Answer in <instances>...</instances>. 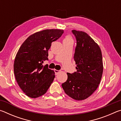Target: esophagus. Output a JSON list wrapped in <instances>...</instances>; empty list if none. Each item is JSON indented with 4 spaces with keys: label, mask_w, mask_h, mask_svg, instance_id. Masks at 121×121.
Listing matches in <instances>:
<instances>
[{
    "label": "esophagus",
    "mask_w": 121,
    "mask_h": 121,
    "mask_svg": "<svg viewBox=\"0 0 121 121\" xmlns=\"http://www.w3.org/2000/svg\"><path fill=\"white\" fill-rule=\"evenodd\" d=\"M54 72H55V73H56V75H58L59 73H60V71L56 70V69H54Z\"/></svg>",
    "instance_id": "obj_1"
}]
</instances>
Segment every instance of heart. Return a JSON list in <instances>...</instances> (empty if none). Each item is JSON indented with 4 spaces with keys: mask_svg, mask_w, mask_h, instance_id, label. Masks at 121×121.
<instances>
[{
    "mask_svg": "<svg viewBox=\"0 0 121 121\" xmlns=\"http://www.w3.org/2000/svg\"><path fill=\"white\" fill-rule=\"evenodd\" d=\"M73 42V38H71V37L69 35H67L65 36L64 39H63V42Z\"/></svg>",
    "mask_w": 121,
    "mask_h": 121,
    "instance_id": "b5f03b06",
    "label": "heart"
}]
</instances>
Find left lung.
<instances>
[{"label": "left lung", "instance_id": "obj_1", "mask_svg": "<svg viewBox=\"0 0 121 121\" xmlns=\"http://www.w3.org/2000/svg\"><path fill=\"white\" fill-rule=\"evenodd\" d=\"M76 39L74 60L76 72L67 73L62 84L65 93L76 100L86 99L99 86L103 72L101 51L99 45L85 32L72 30Z\"/></svg>", "mask_w": 121, "mask_h": 121}]
</instances>
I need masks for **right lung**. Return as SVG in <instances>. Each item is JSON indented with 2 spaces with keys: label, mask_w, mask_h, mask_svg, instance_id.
Here are the masks:
<instances>
[{
  "label": "right lung",
  "mask_w": 121,
  "mask_h": 121,
  "mask_svg": "<svg viewBox=\"0 0 121 121\" xmlns=\"http://www.w3.org/2000/svg\"><path fill=\"white\" fill-rule=\"evenodd\" d=\"M63 30L46 29L30 35L16 55L14 72L20 87L28 97L44 95L55 77L54 71L43 65L48 60V51L53 42L62 36Z\"/></svg>",
  "instance_id": "right-lung-1"
}]
</instances>
